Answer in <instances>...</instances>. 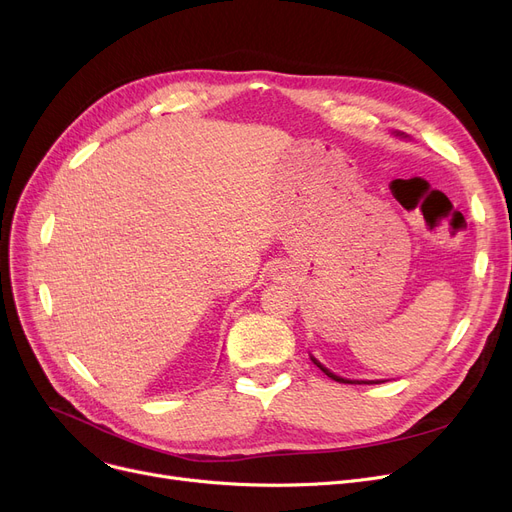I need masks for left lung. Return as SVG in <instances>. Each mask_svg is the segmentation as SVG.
<instances>
[{"mask_svg":"<svg viewBox=\"0 0 512 512\" xmlns=\"http://www.w3.org/2000/svg\"><path fill=\"white\" fill-rule=\"evenodd\" d=\"M314 364H316V367H321V371H325V375H329L331 379H335V381H339V383H354V381H348V379H342V377H337V375H333V373H329L325 367H323V364H319V362H316L314 360ZM358 383V381H356ZM364 383H367V381H364ZM375 383V381H373Z\"/></svg>","mask_w":512,"mask_h":512,"instance_id":"obj_1","label":"left lung"}]
</instances>
